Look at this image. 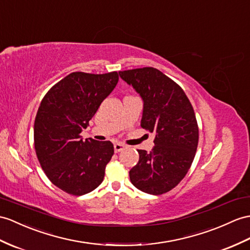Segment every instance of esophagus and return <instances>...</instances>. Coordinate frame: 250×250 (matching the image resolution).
Returning <instances> with one entry per match:
<instances>
[{"mask_svg": "<svg viewBox=\"0 0 250 250\" xmlns=\"http://www.w3.org/2000/svg\"><path fill=\"white\" fill-rule=\"evenodd\" d=\"M125 147H126V145H124V144H122V143H115V144H114V151H115V153H119V151L123 150Z\"/></svg>", "mask_w": 250, "mask_h": 250, "instance_id": "esophagus-1", "label": "esophagus"}]
</instances>
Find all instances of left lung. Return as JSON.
<instances>
[{"label":"left lung","mask_w":250,"mask_h":250,"mask_svg":"<svg viewBox=\"0 0 250 250\" xmlns=\"http://www.w3.org/2000/svg\"><path fill=\"white\" fill-rule=\"evenodd\" d=\"M119 74L143 101L141 127L156 135L150 153L138 149L130 181L142 192L160 195L184 179L194 160L198 144L195 113L185 91L161 71L147 66Z\"/></svg>","instance_id":"obj_1"}]
</instances>
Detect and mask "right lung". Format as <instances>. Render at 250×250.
Returning <instances> with one entry per match:
<instances>
[{
    "label": "right lung",
    "instance_id": "obj_1",
    "mask_svg": "<svg viewBox=\"0 0 250 250\" xmlns=\"http://www.w3.org/2000/svg\"><path fill=\"white\" fill-rule=\"evenodd\" d=\"M118 82V72H73L41 101L34 124L36 154L52 184L71 195L93 191L104 179L113 144L91 138L83 141L81 132Z\"/></svg>",
    "mask_w": 250,
    "mask_h": 250
}]
</instances>
